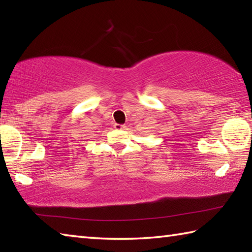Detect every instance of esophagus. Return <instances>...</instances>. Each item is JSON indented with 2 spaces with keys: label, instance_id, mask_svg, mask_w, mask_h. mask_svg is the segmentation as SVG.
Segmentation results:
<instances>
[{
  "label": "esophagus",
  "instance_id": "esophagus-1",
  "mask_svg": "<svg viewBox=\"0 0 252 252\" xmlns=\"http://www.w3.org/2000/svg\"><path fill=\"white\" fill-rule=\"evenodd\" d=\"M114 127H116L117 130H125V129H126V126H125V125H119V123H116V125H114Z\"/></svg>",
  "mask_w": 252,
  "mask_h": 252
}]
</instances>
